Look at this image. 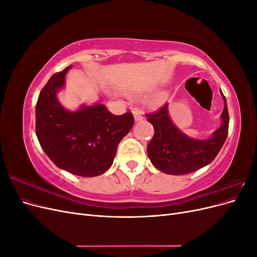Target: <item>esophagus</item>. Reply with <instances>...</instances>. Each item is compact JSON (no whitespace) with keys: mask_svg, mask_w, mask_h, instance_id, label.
<instances>
[{"mask_svg":"<svg viewBox=\"0 0 257 257\" xmlns=\"http://www.w3.org/2000/svg\"><path fill=\"white\" fill-rule=\"evenodd\" d=\"M133 114H134V119H135L136 122L143 120V114H142V112L139 111L138 109H134V110H133Z\"/></svg>","mask_w":257,"mask_h":257,"instance_id":"1","label":"esophagus"}]
</instances>
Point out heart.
<instances>
[{
    "label": "heart",
    "mask_w": 257,
    "mask_h": 257,
    "mask_svg": "<svg viewBox=\"0 0 257 257\" xmlns=\"http://www.w3.org/2000/svg\"><path fill=\"white\" fill-rule=\"evenodd\" d=\"M153 100H154V102H155V100H158V98H154V99H153Z\"/></svg>",
    "instance_id": "obj_1"
}]
</instances>
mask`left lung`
<instances>
[{
  "label": "left lung",
  "mask_w": 257,
  "mask_h": 257,
  "mask_svg": "<svg viewBox=\"0 0 257 257\" xmlns=\"http://www.w3.org/2000/svg\"><path fill=\"white\" fill-rule=\"evenodd\" d=\"M222 93V91H221ZM224 109L221 126L207 139L186 136L170 119L168 104L152 113H147L148 121L154 127V135L147 147L152 164L167 175H185L195 172L211 163L220 152L228 133V109L223 95Z\"/></svg>",
  "instance_id": "8db88e82"
}]
</instances>
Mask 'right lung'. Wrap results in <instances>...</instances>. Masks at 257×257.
Returning a JSON list of instances; mask_svg holds the SVG:
<instances>
[{"instance_id": "add662e5", "label": "right lung", "mask_w": 257, "mask_h": 257, "mask_svg": "<svg viewBox=\"0 0 257 257\" xmlns=\"http://www.w3.org/2000/svg\"><path fill=\"white\" fill-rule=\"evenodd\" d=\"M73 66L53 74L38 96L36 136L59 168L80 177H95L110 168L116 148L134 124L133 114L114 115L105 105H81L72 111L61 105L58 92Z\"/></svg>"}]
</instances>
